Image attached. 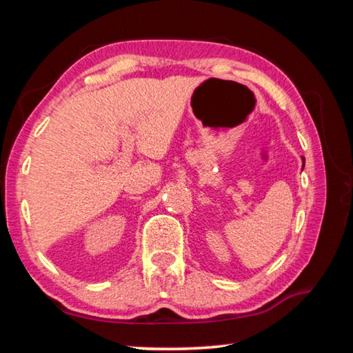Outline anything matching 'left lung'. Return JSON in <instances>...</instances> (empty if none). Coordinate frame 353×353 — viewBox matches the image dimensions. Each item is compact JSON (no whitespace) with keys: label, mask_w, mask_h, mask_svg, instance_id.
<instances>
[{"label":"left lung","mask_w":353,"mask_h":353,"mask_svg":"<svg viewBox=\"0 0 353 353\" xmlns=\"http://www.w3.org/2000/svg\"><path fill=\"white\" fill-rule=\"evenodd\" d=\"M303 160V165H305V159H302Z\"/></svg>","instance_id":"8db88e82"}]
</instances>
